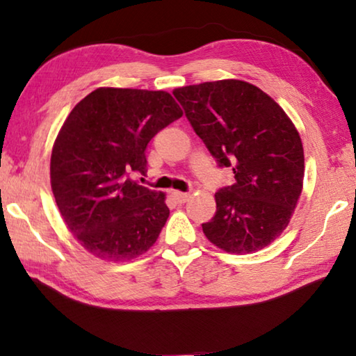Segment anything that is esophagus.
I'll use <instances>...</instances> for the list:
<instances>
[{"instance_id": "obj_1", "label": "esophagus", "mask_w": 356, "mask_h": 356, "mask_svg": "<svg viewBox=\"0 0 356 356\" xmlns=\"http://www.w3.org/2000/svg\"><path fill=\"white\" fill-rule=\"evenodd\" d=\"M172 197L176 200L179 204H184L190 200L188 193H180V191H172Z\"/></svg>"}]
</instances>
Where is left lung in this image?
<instances>
[{
	"mask_svg": "<svg viewBox=\"0 0 356 356\" xmlns=\"http://www.w3.org/2000/svg\"><path fill=\"white\" fill-rule=\"evenodd\" d=\"M172 94L209 152L236 177L215 193L216 212L204 234L234 254L265 248L287 227L303 188V144L292 120L242 80L191 84Z\"/></svg>",
	"mask_w": 356,
	"mask_h": 356,
	"instance_id": "obj_1",
	"label": "left lung"
}]
</instances>
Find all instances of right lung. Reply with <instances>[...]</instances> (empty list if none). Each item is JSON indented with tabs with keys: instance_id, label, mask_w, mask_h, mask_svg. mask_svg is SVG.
<instances>
[{
	"instance_id": "right-lung-1",
	"label": "right lung",
	"mask_w": 356,
	"mask_h": 356,
	"mask_svg": "<svg viewBox=\"0 0 356 356\" xmlns=\"http://www.w3.org/2000/svg\"><path fill=\"white\" fill-rule=\"evenodd\" d=\"M182 114L165 91L99 88L64 120L51 150V190L92 256L131 261L156 242L170 216L165 193L130 177L146 172L149 141Z\"/></svg>"
}]
</instances>
